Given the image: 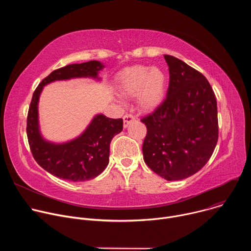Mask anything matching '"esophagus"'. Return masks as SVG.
I'll use <instances>...</instances> for the list:
<instances>
[{
	"instance_id": "obj_1",
	"label": "esophagus",
	"mask_w": 251,
	"mask_h": 251,
	"mask_svg": "<svg viewBox=\"0 0 251 251\" xmlns=\"http://www.w3.org/2000/svg\"><path fill=\"white\" fill-rule=\"evenodd\" d=\"M133 121H135V117L132 115V114H126L124 117H123V125H124V128H127L128 125L130 123H132Z\"/></svg>"
}]
</instances>
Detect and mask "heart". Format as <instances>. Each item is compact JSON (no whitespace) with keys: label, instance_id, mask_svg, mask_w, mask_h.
Returning <instances> with one entry per match:
<instances>
[{"label":"heart","instance_id":"obj_1","mask_svg":"<svg viewBox=\"0 0 251 251\" xmlns=\"http://www.w3.org/2000/svg\"><path fill=\"white\" fill-rule=\"evenodd\" d=\"M116 83L121 96H137L138 108L143 112H152L165 98L167 76L159 67L134 65L121 71Z\"/></svg>","mask_w":251,"mask_h":251}]
</instances>
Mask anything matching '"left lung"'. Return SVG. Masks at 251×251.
I'll list each match as a JSON object with an SVG mask.
<instances>
[{
    "label": "left lung",
    "mask_w": 251,
    "mask_h": 251,
    "mask_svg": "<svg viewBox=\"0 0 251 251\" xmlns=\"http://www.w3.org/2000/svg\"><path fill=\"white\" fill-rule=\"evenodd\" d=\"M170 74L167 97L141 121L147 127L143 157L167 181L199 172L211 157L219 138L216 95L207 79L175 56L164 55Z\"/></svg>",
    "instance_id": "obj_1"
}]
</instances>
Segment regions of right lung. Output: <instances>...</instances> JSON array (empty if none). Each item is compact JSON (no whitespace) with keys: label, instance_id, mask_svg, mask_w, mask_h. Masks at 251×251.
Here are the masks:
<instances>
[{"label":"right lung","instance_id":"right-lung-1","mask_svg":"<svg viewBox=\"0 0 251 251\" xmlns=\"http://www.w3.org/2000/svg\"><path fill=\"white\" fill-rule=\"evenodd\" d=\"M104 67L98 60L68 64L52 71L32 94L26 121L29 148L37 163L54 176L71 182H84L99 176L109 163L110 143L122 131L123 120L96 114L76 138L63 143L48 141L42 135L39 122V101L44 86L73 78L100 80L98 74Z\"/></svg>","mask_w":251,"mask_h":251}]
</instances>
